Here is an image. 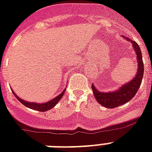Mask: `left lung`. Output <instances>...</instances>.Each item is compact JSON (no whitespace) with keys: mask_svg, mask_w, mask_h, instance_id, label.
Wrapping results in <instances>:
<instances>
[{"mask_svg":"<svg viewBox=\"0 0 152 152\" xmlns=\"http://www.w3.org/2000/svg\"><path fill=\"white\" fill-rule=\"evenodd\" d=\"M126 39L133 44L134 49L136 52L138 61V69L136 76L130 82L122 86L119 90L114 92H108V93L100 92L93 84L91 85L94 95L95 97L97 102L108 108H116L118 106H120L129 102L136 95L137 92L140 88L141 82H142L143 75H144V62L142 60V54L140 51V48L135 41H133L131 39H129L127 37Z\"/></svg>","mask_w":152,"mask_h":152,"instance_id":"obj_1","label":"left lung"}]
</instances>
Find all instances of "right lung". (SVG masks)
Here are the masks:
<instances>
[{
	"label": "right lung",
	"mask_w": 152,
	"mask_h": 152,
	"mask_svg": "<svg viewBox=\"0 0 152 152\" xmlns=\"http://www.w3.org/2000/svg\"><path fill=\"white\" fill-rule=\"evenodd\" d=\"M12 93L13 94L15 95V97L17 98V99L19 101V102L22 103L23 104H24L26 107L27 108H32V109H34V110H37V111H39V112H46V111L49 110L50 108H54L55 106V104L58 103V102L60 101L62 96L64 95V93H65V90H64L62 92H61L58 96H57L55 98H53L51 101L50 102H46V103H44V104H38V103H31V102H26L24 100L21 99L18 96L16 95L12 91Z\"/></svg>",
	"instance_id": "obj_1"
}]
</instances>
